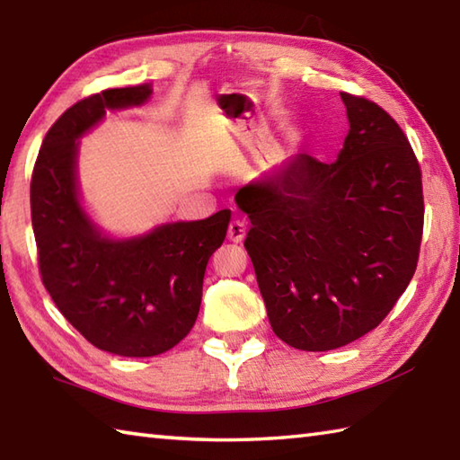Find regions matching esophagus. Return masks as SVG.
Segmentation results:
<instances>
[{"instance_id": "34e87169", "label": "esophagus", "mask_w": 460, "mask_h": 460, "mask_svg": "<svg viewBox=\"0 0 460 460\" xmlns=\"http://www.w3.org/2000/svg\"><path fill=\"white\" fill-rule=\"evenodd\" d=\"M243 236H246V222L240 218H234L228 226V238L232 242H242Z\"/></svg>"}]
</instances>
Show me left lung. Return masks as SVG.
Segmentation results:
<instances>
[{"label":"left lung","instance_id":"1","mask_svg":"<svg viewBox=\"0 0 460 460\" xmlns=\"http://www.w3.org/2000/svg\"><path fill=\"white\" fill-rule=\"evenodd\" d=\"M349 130L332 164L289 156L236 194L279 340L343 348L375 330L415 274L423 186L407 137L375 102L341 93Z\"/></svg>","mask_w":460,"mask_h":460}]
</instances>
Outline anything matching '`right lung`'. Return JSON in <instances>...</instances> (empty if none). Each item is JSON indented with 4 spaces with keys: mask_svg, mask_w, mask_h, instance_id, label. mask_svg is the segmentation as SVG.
Here are the masks:
<instances>
[{
    "mask_svg": "<svg viewBox=\"0 0 460 460\" xmlns=\"http://www.w3.org/2000/svg\"><path fill=\"white\" fill-rule=\"evenodd\" d=\"M151 83L79 101L45 135L31 178V222L45 289L75 330L120 358H153L196 322L204 271L226 238L230 210L111 236L79 190V145L107 112L143 107Z\"/></svg>",
    "mask_w": 460,
    "mask_h": 460,
    "instance_id": "add662e5",
    "label": "right lung"
}]
</instances>
